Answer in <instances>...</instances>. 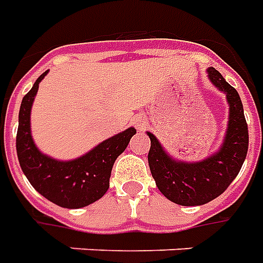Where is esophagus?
<instances>
[{"instance_id":"obj_1","label":"esophagus","mask_w":263,"mask_h":263,"mask_svg":"<svg viewBox=\"0 0 263 263\" xmlns=\"http://www.w3.org/2000/svg\"><path fill=\"white\" fill-rule=\"evenodd\" d=\"M135 126H137V129H139V131H141V129H144V128H145V121H144V119H135Z\"/></svg>"}]
</instances>
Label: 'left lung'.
Listing matches in <instances>:
<instances>
[{"mask_svg":"<svg viewBox=\"0 0 263 263\" xmlns=\"http://www.w3.org/2000/svg\"><path fill=\"white\" fill-rule=\"evenodd\" d=\"M209 79L226 93L229 122L226 137L216 154L199 162L173 160L151 132L148 164L158 190L180 206H201L219 197L236 178L243 165L249 146V132L243 105L236 89L230 86L214 67L207 69Z\"/></svg>","mask_w":263,"mask_h":263,"instance_id":"obj_1","label":"left lung"}]
</instances>
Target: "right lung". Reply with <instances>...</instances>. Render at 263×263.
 I'll use <instances>...</instances> for the list:
<instances>
[{
	"label": "right lung",
	"instance_id": "add662e5",
	"mask_svg": "<svg viewBox=\"0 0 263 263\" xmlns=\"http://www.w3.org/2000/svg\"><path fill=\"white\" fill-rule=\"evenodd\" d=\"M46 74L47 71L35 80L20 106L15 142L20 167L30 184L51 203L66 209H80L95 203L108 192L114 162L124 153L137 129L128 128L71 161H57L42 154L31 138L30 112L39 83Z\"/></svg>",
	"mask_w": 263,
	"mask_h": 263
}]
</instances>
